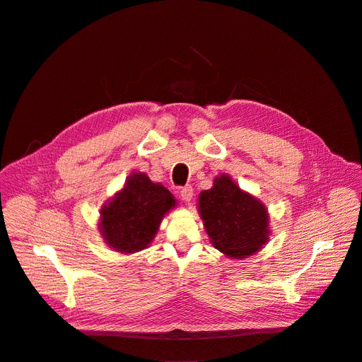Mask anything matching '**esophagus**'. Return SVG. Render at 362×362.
Returning <instances> with one entry per match:
<instances>
[{"instance_id":"obj_1","label":"esophagus","mask_w":362,"mask_h":362,"mask_svg":"<svg viewBox=\"0 0 362 362\" xmlns=\"http://www.w3.org/2000/svg\"><path fill=\"white\" fill-rule=\"evenodd\" d=\"M180 197H182V199L183 201H186V202H189L191 201L192 198H194V189H192V186H183L182 189H180Z\"/></svg>"}]
</instances>
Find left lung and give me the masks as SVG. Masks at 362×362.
<instances>
[{"mask_svg":"<svg viewBox=\"0 0 362 362\" xmlns=\"http://www.w3.org/2000/svg\"><path fill=\"white\" fill-rule=\"evenodd\" d=\"M198 213L216 250L233 259L252 257L270 240L267 206L229 175L214 179L198 198Z\"/></svg>","mask_w":362,"mask_h":362,"instance_id":"obj_1","label":"left lung"}]
</instances>
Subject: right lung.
<instances>
[{
	"label": "right lung",
	"instance_id": "right-lung-1",
	"mask_svg": "<svg viewBox=\"0 0 362 362\" xmlns=\"http://www.w3.org/2000/svg\"><path fill=\"white\" fill-rule=\"evenodd\" d=\"M176 205V198L167 187L135 171L101 206L98 230L112 251L135 254L148 248L164 216Z\"/></svg>",
	"mask_w": 362,
	"mask_h": 362
}]
</instances>
